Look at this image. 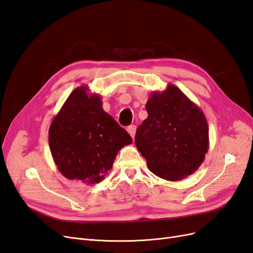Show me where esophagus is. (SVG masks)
I'll use <instances>...</instances> for the list:
<instances>
[{"label":"esophagus","instance_id":"1","mask_svg":"<svg viewBox=\"0 0 253 253\" xmlns=\"http://www.w3.org/2000/svg\"><path fill=\"white\" fill-rule=\"evenodd\" d=\"M127 131L129 132V134L131 135L132 138H134L135 136V131H136V127L134 125H130L128 128H127Z\"/></svg>","mask_w":253,"mask_h":253}]
</instances>
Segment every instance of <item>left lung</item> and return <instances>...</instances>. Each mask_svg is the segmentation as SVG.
Instances as JSON below:
<instances>
[{"label":"left lung","mask_w":253,"mask_h":253,"mask_svg":"<svg viewBox=\"0 0 253 253\" xmlns=\"http://www.w3.org/2000/svg\"><path fill=\"white\" fill-rule=\"evenodd\" d=\"M145 107L148 118L136 129L135 145L149 170L172 182L191 175L209 148V128L202 109L173 84L152 92Z\"/></svg>","instance_id":"8db88e82"}]
</instances>
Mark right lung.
I'll return each mask as SVG.
<instances>
[{
  "instance_id": "add662e5",
  "label": "right lung",
  "mask_w": 253,
  "mask_h": 253,
  "mask_svg": "<svg viewBox=\"0 0 253 253\" xmlns=\"http://www.w3.org/2000/svg\"><path fill=\"white\" fill-rule=\"evenodd\" d=\"M49 147L60 172L68 180L100 183L118 152L132 138L103 110L101 96L88 86L73 90L49 127Z\"/></svg>"
}]
</instances>
